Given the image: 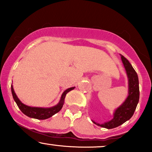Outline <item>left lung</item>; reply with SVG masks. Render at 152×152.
Wrapping results in <instances>:
<instances>
[{
    "label": "left lung",
    "mask_w": 152,
    "mask_h": 152,
    "mask_svg": "<svg viewBox=\"0 0 152 152\" xmlns=\"http://www.w3.org/2000/svg\"><path fill=\"white\" fill-rule=\"evenodd\" d=\"M121 56L122 63L125 68L127 77L129 79V96L124 101V102L116 109L114 114V118L111 121L105 122L102 124L92 121L95 124L108 129L116 128L129 120L133 116L139 100V86L138 75L129 61L124 56H123L122 55Z\"/></svg>",
    "instance_id": "1"
}]
</instances>
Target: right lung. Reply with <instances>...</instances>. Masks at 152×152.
Masks as SVG:
<instances>
[{"mask_svg":"<svg viewBox=\"0 0 152 152\" xmlns=\"http://www.w3.org/2000/svg\"><path fill=\"white\" fill-rule=\"evenodd\" d=\"M75 87H71V88H68L65 91H64V93L62 94L61 97L60 102H58V104L57 105L53 106V107L50 108H40V107H31V106H26L24 104L20 102L19 100V99L17 97L16 94H15L14 90H13V87L11 85V92L12 95H13V99L16 103L17 106H18V108L20 109V111L23 113L24 114L28 116V117L36 118V119H46L51 117L52 116H53L54 114L58 113L61 109H62L63 105H64V99H65L66 95L68 92H69L70 91L74 89Z\"/></svg>","mask_w":152,"mask_h":152,"instance_id":"add662e5","label":"right lung"}]
</instances>
